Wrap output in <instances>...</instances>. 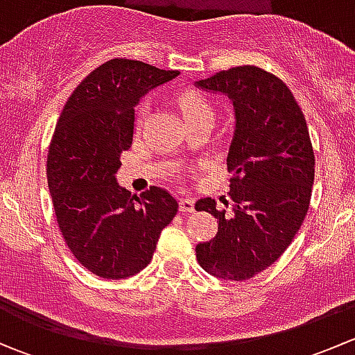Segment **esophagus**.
<instances>
[{"label": "esophagus", "instance_id": "obj_1", "mask_svg": "<svg viewBox=\"0 0 355 355\" xmlns=\"http://www.w3.org/2000/svg\"><path fill=\"white\" fill-rule=\"evenodd\" d=\"M180 211L182 213H192V211H194V199H189V198H185V199H180Z\"/></svg>", "mask_w": 355, "mask_h": 355}]
</instances>
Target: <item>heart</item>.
Listing matches in <instances>:
<instances>
[{
    "label": "heart",
    "mask_w": 355,
    "mask_h": 355,
    "mask_svg": "<svg viewBox=\"0 0 355 355\" xmlns=\"http://www.w3.org/2000/svg\"><path fill=\"white\" fill-rule=\"evenodd\" d=\"M178 108H180L182 114L187 120V123L191 120L200 116H213V106L207 101L204 96H200L199 92H184V94L178 96ZM149 105L148 103H141L137 111H135V128H142V125L146 123V118H148Z\"/></svg>",
    "instance_id": "b5f03b06"
}]
</instances>
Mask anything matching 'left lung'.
Returning <instances> with one entry per match:
<instances>
[{"mask_svg": "<svg viewBox=\"0 0 355 355\" xmlns=\"http://www.w3.org/2000/svg\"><path fill=\"white\" fill-rule=\"evenodd\" d=\"M198 87L234 101L235 132L227 156L230 211L211 198L196 202L218 220L216 237L196 245V257L207 273L244 282L285 252L306 218L314 182L309 128L287 84L259 67L218 71Z\"/></svg>", "mask_w": 355, "mask_h": 355, "instance_id": "1", "label": "left lung"}]
</instances>
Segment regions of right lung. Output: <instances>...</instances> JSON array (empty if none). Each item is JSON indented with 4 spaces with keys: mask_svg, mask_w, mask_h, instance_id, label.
I'll use <instances>...</instances> for the list:
<instances>
[{
    "mask_svg": "<svg viewBox=\"0 0 355 355\" xmlns=\"http://www.w3.org/2000/svg\"><path fill=\"white\" fill-rule=\"evenodd\" d=\"M180 73L114 58L92 70L68 98L48 151V185L60 232L75 259L99 278H127L151 263L178 202L164 189L130 194L116 184L134 135V108Z\"/></svg>",
    "mask_w": 355,
    "mask_h": 355,
    "instance_id": "right-lung-1",
    "label": "right lung"
}]
</instances>
